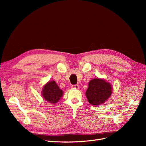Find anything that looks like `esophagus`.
Instances as JSON below:
<instances>
[{
  "label": "esophagus",
  "instance_id": "34e87169",
  "mask_svg": "<svg viewBox=\"0 0 146 146\" xmlns=\"http://www.w3.org/2000/svg\"><path fill=\"white\" fill-rule=\"evenodd\" d=\"M71 87H72V88H73V89H78L79 86H78V85H77V84H76V85H72Z\"/></svg>",
  "mask_w": 146,
  "mask_h": 146
}]
</instances>
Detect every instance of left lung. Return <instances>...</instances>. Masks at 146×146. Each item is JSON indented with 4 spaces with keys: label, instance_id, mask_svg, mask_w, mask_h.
Masks as SVG:
<instances>
[{
    "label": "left lung",
    "instance_id": "8db88e82",
    "mask_svg": "<svg viewBox=\"0 0 146 146\" xmlns=\"http://www.w3.org/2000/svg\"><path fill=\"white\" fill-rule=\"evenodd\" d=\"M86 91V96L89 103L98 105L104 103L111 94V85L102 79L91 80Z\"/></svg>",
    "mask_w": 146,
    "mask_h": 146
}]
</instances>
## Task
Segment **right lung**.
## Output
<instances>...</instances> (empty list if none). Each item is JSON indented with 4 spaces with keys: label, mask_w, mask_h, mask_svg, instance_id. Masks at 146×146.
Listing matches in <instances>:
<instances>
[{
    "label": "right lung",
    "mask_w": 146,
    "mask_h": 146,
    "mask_svg": "<svg viewBox=\"0 0 146 146\" xmlns=\"http://www.w3.org/2000/svg\"><path fill=\"white\" fill-rule=\"evenodd\" d=\"M42 96L48 102L55 104L63 96V91L60 89L58 86L54 81L48 82L44 86L42 90Z\"/></svg>",
    "instance_id": "obj_1"
}]
</instances>
